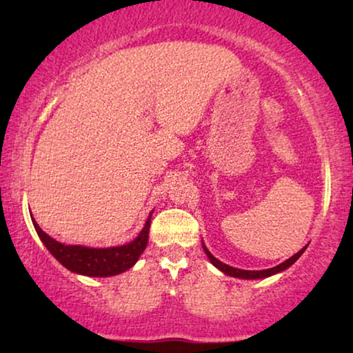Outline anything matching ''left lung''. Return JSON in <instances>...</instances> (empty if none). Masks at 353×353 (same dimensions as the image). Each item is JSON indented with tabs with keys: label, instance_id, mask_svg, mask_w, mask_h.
Here are the masks:
<instances>
[{
	"label": "left lung",
	"instance_id": "obj_1",
	"mask_svg": "<svg viewBox=\"0 0 353 353\" xmlns=\"http://www.w3.org/2000/svg\"><path fill=\"white\" fill-rule=\"evenodd\" d=\"M202 248H204L207 257H209L210 262L214 263L216 268L221 270V272H223L225 274H228V276H234V278H241V279H260V278H268V276H272V274H276V273H279V272H284V270L291 267V265H292L294 262H296V260L303 254V250L307 249V248L301 249L297 254H294L291 259L284 260L283 263L276 265V267L268 268V270H255V272H252V270H239V268L230 267V265H226V263H223V262H220L219 259H215L214 255H212V254L209 252V249H207L205 245H202Z\"/></svg>",
	"mask_w": 353,
	"mask_h": 353
}]
</instances>
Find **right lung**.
<instances>
[{"mask_svg":"<svg viewBox=\"0 0 353 353\" xmlns=\"http://www.w3.org/2000/svg\"><path fill=\"white\" fill-rule=\"evenodd\" d=\"M152 215V212H151ZM151 215L132 243L117 245V248H105V249H93L85 248V245H65L62 243H57L51 236H48L40 226L37 225L35 220L33 226H35L38 236L46 245V249L54 255L57 262L64 265L70 272L85 274V276H114V274L127 272L132 268L134 263L138 262L139 255L148 245V236H149V226H151Z\"/></svg>","mask_w":353,"mask_h":353,"instance_id":"obj_1","label":"right lung"}]
</instances>
